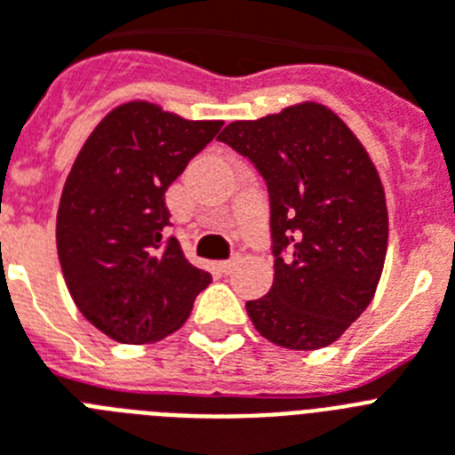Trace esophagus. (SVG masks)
<instances>
[{
  "mask_svg": "<svg viewBox=\"0 0 455 455\" xmlns=\"http://www.w3.org/2000/svg\"><path fill=\"white\" fill-rule=\"evenodd\" d=\"M235 267H236V258H232V260L219 262V269H220V272H223V274H230Z\"/></svg>",
  "mask_w": 455,
  "mask_h": 455,
  "instance_id": "esophagus-1",
  "label": "esophagus"
}]
</instances>
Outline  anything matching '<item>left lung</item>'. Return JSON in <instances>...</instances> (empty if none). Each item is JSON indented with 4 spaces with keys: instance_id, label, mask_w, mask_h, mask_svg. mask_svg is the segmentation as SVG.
I'll return each mask as SVG.
<instances>
[{
    "instance_id": "left-lung-1",
    "label": "left lung",
    "mask_w": 455,
    "mask_h": 455,
    "mask_svg": "<svg viewBox=\"0 0 455 455\" xmlns=\"http://www.w3.org/2000/svg\"><path fill=\"white\" fill-rule=\"evenodd\" d=\"M219 139L249 157L269 190L276 260L272 291L246 302L255 330L292 351L330 347L367 309L384 272L388 209L370 153L318 101L235 120Z\"/></svg>"
}]
</instances>
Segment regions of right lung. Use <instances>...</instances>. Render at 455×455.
Instances as JSON below:
<instances>
[{
  "label": "right lung",
  "instance_id": "add662e5",
  "mask_svg": "<svg viewBox=\"0 0 455 455\" xmlns=\"http://www.w3.org/2000/svg\"><path fill=\"white\" fill-rule=\"evenodd\" d=\"M220 125L125 101L97 123L71 164L55 223L60 267L78 311L108 339H164L212 283L179 239H167L164 193Z\"/></svg>",
  "mask_w": 455,
  "mask_h": 455
}]
</instances>
